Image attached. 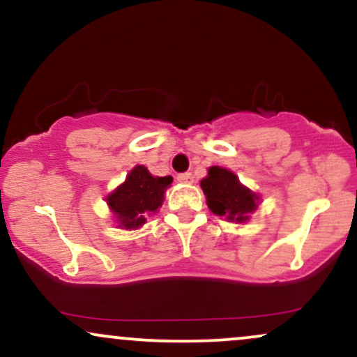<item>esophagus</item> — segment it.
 <instances>
[{"label": "esophagus", "mask_w": 357, "mask_h": 357, "mask_svg": "<svg viewBox=\"0 0 357 357\" xmlns=\"http://www.w3.org/2000/svg\"><path fill=\"white\" fill-rule=\"evenodd\" d=\"M178 181L179 183H184V184H190V183H192V174L191 173L178 174Z\"/></svg>", "instance_id": "obj_1"}]
</instances>
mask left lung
Here are the masks:
<instances>
[{"mask_svg": "<svg viewBox=\"0 0 357 357\" xmlns=\"http://www.w3.org/2000/svg\"><path fill=\"white\" fill-rule=\"evenodd\" d=\"M202 190L206 195L208 208L228 221L245 223L258 206V195L240 183L238 176L227 167L211 166L202 179Z\"/></svg>", "mask_w": 357, "mask_h": 357, "instance_id": "left-lung-1", "label": "left lung"}]
</instances>
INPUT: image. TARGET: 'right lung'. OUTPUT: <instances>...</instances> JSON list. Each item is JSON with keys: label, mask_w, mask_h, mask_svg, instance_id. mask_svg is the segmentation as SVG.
I'll return each instance as SVG.
<instances>
[{"label": "right lung", "mask_w": 357, "mask_h": 357, "mask_svg": "<svg viewBox=\"0 0 357 357\" xmlns=\"http://www.w3.org/2000/svg\"><path fill=\"white\" fill-rule=\"evenodd\" d=\"M171 176H153L144 166H136L126 181L107 196L110 211L119 227L136 230L146 223L147 216L159 210L165 199V191L171 186Z\"/></svg>", "instance_id": "1"}]
</instances>
